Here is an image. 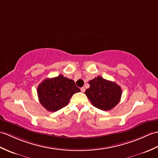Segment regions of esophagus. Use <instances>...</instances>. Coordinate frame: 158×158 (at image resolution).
<instances>
[{
	"label": "esophagus",
	"mask_w": 158,
	"mask_h": 158,
	"mask_svg": "<svg viewBox=\"0 0 158 158\" xmlns=\"http://www.w3.org/2000/svg\"><path fill=\"white\" fill-rule=\"evenodd\" d=\"M85 87H81V91L82 93H84V92H85Z\"/></svg>",
	"instance_id": "esophagus-1"
}]
</instances>
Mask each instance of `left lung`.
<instances>
[{
    "mask_svg": "<svg viewBox=\"0 0 158 158\" xmlns=\"http://www.w3.org/2000/svg\"><path fill=\"white\" fill-rule=\"evenodd\" d=\"M89 88L85 94L95 107L102 110H110L118 104L122 96L121 87L115 82L98 76L89 81Z\"/></svg>",
    "mask_w": 158,
    "mask_h": 158,
    "instance_id": "left-lung-1",
    "label": "left lung"
}]
</instances>
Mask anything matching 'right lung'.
Returning a JSON list of instances; mask_svg holds the SVG:
<instances>
[{
  "instance_id": "right-lung-1",
  "label": "right lung",
  "mask_w": 158,
  "mask_h": 158,
  "mask_svg": "<svg viewBox=\"0 0 158 158\" xmlns=\"http://www.w3.org/2000/svg\"><path fill=\"white\" fill-rule=\"evenodd\" d=\"M79 91L74 81L62 75L44 80L37 90L40 104L49 112H56L64 108L73 95Z\"/></svg>"
}]
</instances>
